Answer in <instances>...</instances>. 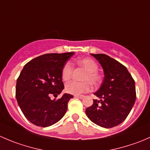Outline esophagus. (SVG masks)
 Listing matches in <instances>:
<instances>
[{"label": "esophagus", "mask_w": 150, "mask_h": 150, "mask_svg": "<svg viewBox=\"0 0 150 150\" xmlns=\"http://www.w3.org/2000/svg\"><path fill=\"white\" fill-rule=\"evenodd\" d=\"M75 97L82 99V98H83V95H75Z\"/></svg>", "instance_id": "34e87169"}]
</instances>
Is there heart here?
<instances>
[{
	"label": "heart",
	"mask_w": 150,
	"mask_h": 150,
	"mask_svg": "<svg viewBox=\"0 0 150 150\" xmlns=\"http://www.w3.org/2000/svg\"><path fill=\"white\" fill-rule=\"evenodd\" d=\"M76 64L86 70L81 78L83 81H72L68 83L65 86V91L70 94L80 95L90 90V83L92 86H98L102 81V78L100 73L97 71L99 66L95 60L91 58L81 59L76 62ZM72 67L70 63L67 62L62 69V79L65 82L69 81L72 77Z\"/></svg>",
	"instance_id": "1"
}]
</instances>
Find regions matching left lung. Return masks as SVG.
<instances>
[{"mask_svg": "<svg viewBox=\"0 0 150 150\" xmlns=\"http://www.w3.org/2000/svg\"><path fill=\"white\" fill-rule=\"evenodd\" d=\"M104 69L100 88L94 93L100 100L86 110L87 117L106 128L120 125L126 119L136 101L135 81L127 68L117 60L103 54H93Z\"/></svg>", "mask_w": 150, "mask_h": 150, "instance_id": "1", "label": "left lung"}]
</instances>
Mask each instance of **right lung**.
I'll list each match as a JSON object with an SVG mask.
<instances>
[{
	"label": "right lung",
	"instance_id": "obj_1",
	"mask_svg": "<svg viewBox=\"0 0 150 150\" xmlns=\"http://www.w3.org/2000/svg\"><path fill=\"white\" fill-rule=\"evenodd\" d=\"M73 54H43L27 63L21 71L16 81V101L25 117L34 125L50 126L65 115L73 96L64 93L57 100H51V96L57 97L64 89L62 69Z\"/></svg>",
	"mask_w": 150,
	"mask_h": 150
}]
</instances>
